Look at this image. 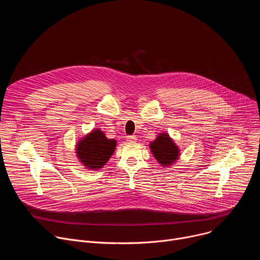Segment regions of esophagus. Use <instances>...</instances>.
Wrapping results in <instances>:
<instances>
[{
	"label": "esophagus",
	"instance_id": "obj_1",
	"mask_svg": "<svg viewBox=\"0 0 260 260\" xmlns=\"http://www.w3.org/2000/svg\"><path fill=\"white\" fill-rule=\"evenodd\" d=\"M126 141L129 143H135V142H137V137L136 136H127Z\"/></svg>",
	"mask_w": 260,
	"mask_h": 260
}]
</instances>
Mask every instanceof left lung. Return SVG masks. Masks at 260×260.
Here are the masks:
<instances>
[{"label":"left lung","mask_w":260,"mask_h":260,"mask_svg":"<svg viewBox=\"0 0 260 260\" xmlns=\"http://www.w3.org/2000/svg\"><path fill=\"white\" fill-rule=\"evenodd\" d=\"M150 149L158 162L164 167L174 164L179 156L177 146L167 134H161L158 136V138H156V140L150 144Z\"/></svg>","instance_id":"left-lung-1"}]
</instances>
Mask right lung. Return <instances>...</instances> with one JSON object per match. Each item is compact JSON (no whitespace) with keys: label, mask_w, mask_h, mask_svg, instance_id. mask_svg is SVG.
I'll return each mask as SVG.
<instances>
[{"label":"right lung","mask_w":260,"mask_h":260,"mask_svg":"<svg viewBox=\"0 0 260 260\" xmlns=\"http://www.w3.org/2000/svg\"><path fill=\"white\" fill-rule=\"evenodd\" d=\"M115 140H109L104 133L95 129L81 140L77 145V155L89 169L102 168L113 154Z\"/></svg>","instance_id":"1"}]
</instances>
